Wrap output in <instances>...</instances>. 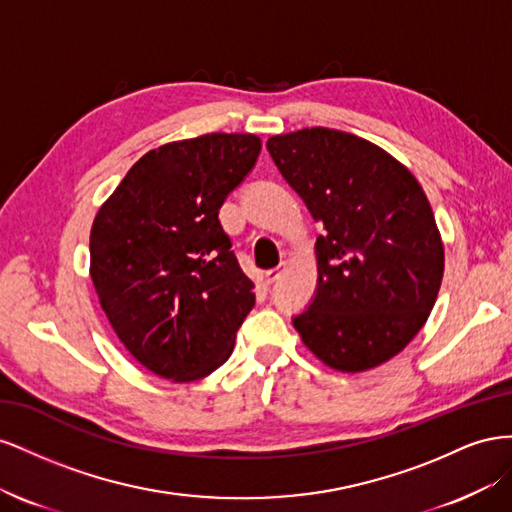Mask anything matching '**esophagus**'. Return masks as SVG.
Returning a JSON list of instances; mask_svg holds the SVG:
<instances>
[{"label": "esophagus", "mask_w": 512, "mask_h": 512, "mask_svg": "<svg viewBox=\"0 0 512 512\" xmlns=\"http://www.w3.org/2000/svg\"><path fill=\"white\" fill-rule=\"evenodd\" d=\"M285 270H287V261H281V266H276V268H272V270L266 272V283H268V285H274L276 281L281 279Z\"/></svg>", "instance_id": "34e87169"}]
</instances>
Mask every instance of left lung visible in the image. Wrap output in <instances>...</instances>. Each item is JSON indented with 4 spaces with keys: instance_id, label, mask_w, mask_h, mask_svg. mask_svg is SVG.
I'll list each match as a JSON object with an SVG mask.
<instances>
[{
    "instance_id": "obj_1",
    "label": "left lung",
    "mask_w": 512,
    "mask_h": 512,
    "mask_svg": "<svg viewBox=\"0 0 512 512\" xmlns=\"http://www.w3.org/2000/svg\"><path fill=\"white\" fill-rule=\"evenodd\" d=\"M268 150L324 225L315 298L294 328L326 367L375 369L416 337L437 300L444 242L431 203L397 158L343 130L274 135Z\"/></svg>"
}]
</instances>
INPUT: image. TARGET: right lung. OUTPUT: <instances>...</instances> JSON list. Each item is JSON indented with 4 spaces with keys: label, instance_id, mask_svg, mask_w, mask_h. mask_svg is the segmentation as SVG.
Listing matches in <instances>:
<instances>
[{
    "label": "right lung",
    "instance_id": "add662e5",
    "mask_svg": "<svg viewBox=\"0 0 512 512\" xmlns=\"http://www.w3.org/2000/svg\"><path fill=\"white\" fill-rule=\"evenodd\" d=\"M259 152L251 133L165 143L128 169L94 216L90 276L102 311L128 354L169 382L221 367L255 304L218 210Z\"/></svg>",
    "mask_w": 512,
    "mask_h": 512
}]
</instances>
